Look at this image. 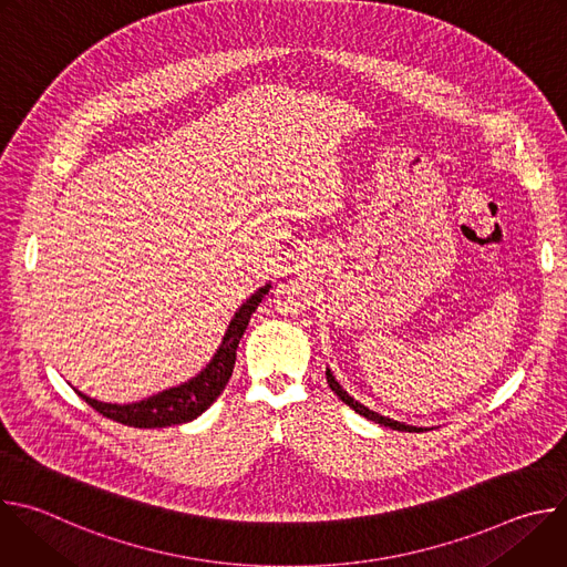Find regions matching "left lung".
<instances>
[{"label":"left lung","instance_id":"1","mask_svg":"<svg viewBox=\"0 0 567 567\" xmlns=\"http://www.w3.org/2000/svg\"><path fill=\"white\" fill-rule=\"evenodd\" d=\"M326 377H328V383H330V388L337 392V396L343 401V403H348V406L354 411V413H359V415H363L365 420H372V422H377V424H381V426H388V429H392V431H406V433H420V431H424V429H417V426H409V424H403V422H394V420H390V417H383V415H379V413H374V411H370L368 406H363V403H359L357 399H352L343 388H341V383L334 379V374H332V370L328 368L326 370Z\"/></svg>","mask_w":567,"mask_h":567}]
</instances>
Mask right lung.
<instances>
[{"mask_svg": "<svg viewBox=\"0 0 567 567\" xmlns=\"http://www.w3.org/2000/svg\"><path fill=\"white\" fill-rule=\"evenodd\" d=\"M269 289H271V285L260 287L245 305L235 311L230 326L221 339L219 350L215 352L210 363L190 381H186L177 388H168L158 394H152L136 403H123V406L121 403L96 401L78 390L75 392L83 396L90 406L94 411H99L103 417L114 420L125 426H134V429H166V426H177V424L197 420L206 409H210V403L226 388V383L233 374L235 350L239 346V339H241V334H245L254 311L258 309L262 298L269 293Z\"/></svg>", "mask_w": 567, "mask_h": 567, "instance_id": "obj_1", "label": "right lung"}]
</instances>
